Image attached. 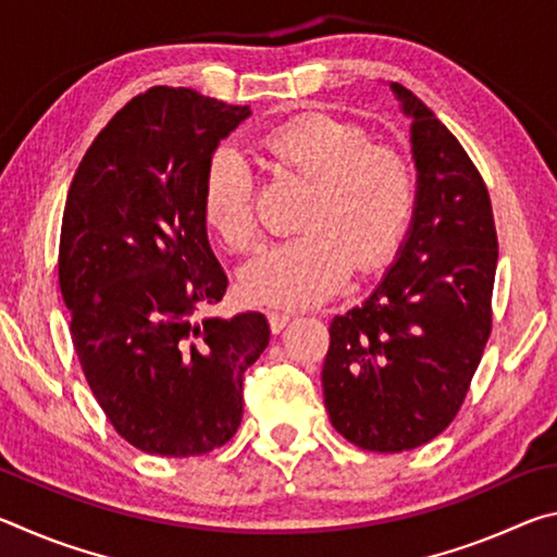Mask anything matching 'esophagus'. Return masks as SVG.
Segmentation results:
<instances>
[{
	"label": "esophagus",
	"mask_w": 557,
	"mask_h": 557,
	"mask_svg": "<svg viewBox=\"0 0 557 557\" xmlns=\"http://www.w3.org/2000/svg\"><path fill=\"white\" fill-rule=\"evenodd\" d=\"M289 319H292L289 312H270V314H268V322H270L272 334H280L282 329H285V326L289 324Z\"/></svg>",
	"instance_id": "obj_1"
}]
</instances>
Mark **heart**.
<instances>
[{"label":"heart","instance_id":"heart-1","mask_svg":"<svg viewBox=\"0 0 557 557\" xmlns=\"http://www.w3.org/2000/svg\"><path fill=\"white\" fill-rule=\"evenodd\" d=\"M270 159L312 178L305 231L272 245L240 272L248 301L272 307L319 305L344 285L354 262L371 272L391 262L418 206L412 164L395 147L373 145L369 129L326 112H301L262 137ZM203 219L233 250L260 240L256 176L233 147L211 157L203 176Z\"/></svg>","mask_w":557,"mask_h":557}]
</instances>
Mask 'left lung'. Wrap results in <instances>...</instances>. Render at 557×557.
<instances>
[{
	"label": "left lung",
	"mask_w": 557,
	"mask_h": 557,
	"mask_svg": "<svg viewBox=\"0 0 557 557\" xmlns=\"http://www.w3.org/2000/svg\"><path fill=\"white\" fill-rule=\"evenodd\" d=\"M391 88L412 120L418 206L381 285L334 317L322 371L332 425L369 451L414 449L457 418L492 334L498 260L479 169L425 102Z\"/></svg>",
	"instance_id": "left-lung-1"
}]
</instances>
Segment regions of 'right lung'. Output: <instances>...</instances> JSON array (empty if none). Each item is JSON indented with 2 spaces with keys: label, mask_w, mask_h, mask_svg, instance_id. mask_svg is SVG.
<instances>
[{
  "label": "right lung",
  "mask_w": 557,
  "mask_h": 557,
  "mask_svg": "<svg viewBox=\"0 0 557 557\" xmlns=\"http://www.w3.org/2000/svg\"><path fill=\"white\" fill-rule=\"evenodd\" d=\"M248 106L154 86L92 139L65 199L59 285L98 405L147 455L196 457L228 442L243 379L270 344L260 312L196 319L228 277L203 219V176Z\"/></svg>",
  "instance_id": "1"
}]
</instances>
